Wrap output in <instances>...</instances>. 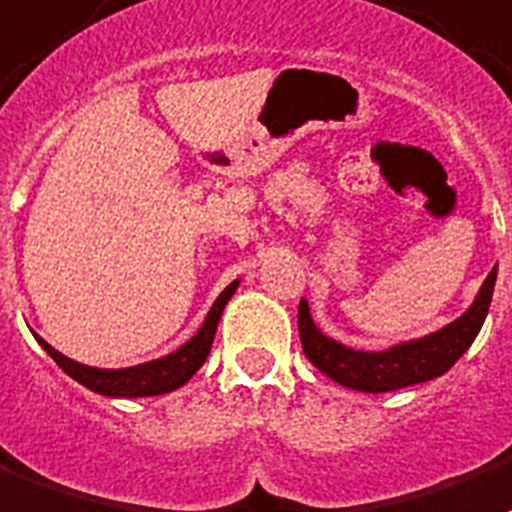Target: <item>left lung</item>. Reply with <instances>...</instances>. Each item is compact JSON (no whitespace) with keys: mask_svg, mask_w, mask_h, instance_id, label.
<instances>
[{"mask_svg":"<svg viewBox=\"0 0 512 512\" xmlns=\"http://www.w3.org/2000/svg\"><path fill=\"white\" fill-rule=\"evenodd\" d=\"M497 283V267L489 272L486 283L480 286L478 297L467 313L456 318L453 324L443 326L440 332H432L421 340L399 343L388 351H353L348 345H340L332 337H326L310 318V307L302 299L299 302V340L302 351L318 370L337 380L340 386L367 391V394H383L397 388L416 386L426 380L440 378L461 359L472 340L478 337L480 326L489 313L491 294Z\"/></svg>","mask_w":512,"mask_h":512,"instance_id":"left-lung-1","label":"left lung"}]
</instances>
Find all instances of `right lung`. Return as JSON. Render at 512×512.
<instances>
[{
  "label": "right lung",
  "mask_w": 512,
  "mask_h": 512,
  "mask_svg": "<svg viewBox=\"0 0 512 512\" xmlns=\"http://www.w3.org/2000/svg\"><path fill=\"white\" fill-rule=\"evenodd\" d=\"M240 286V280H234L221 291V297L215 299L210 313H207L205 324L199 326V332L188 340L186 345H180L178 351L161 356L156 361H145L137 367H126V370H99V367H86L80 361L67 359L64 353L45 343L42 337H37V343L48 351L61 370L67 372L69 378H75L80 386L91 388L96 394H105V397H159V394H169L183 383L191 380V375L205 364L207 353L213 348L215 329L221 321L226 302L232 299V294Z\"/></svg>",
  "instance_id": "right-lung-1"
}]
</instances>
